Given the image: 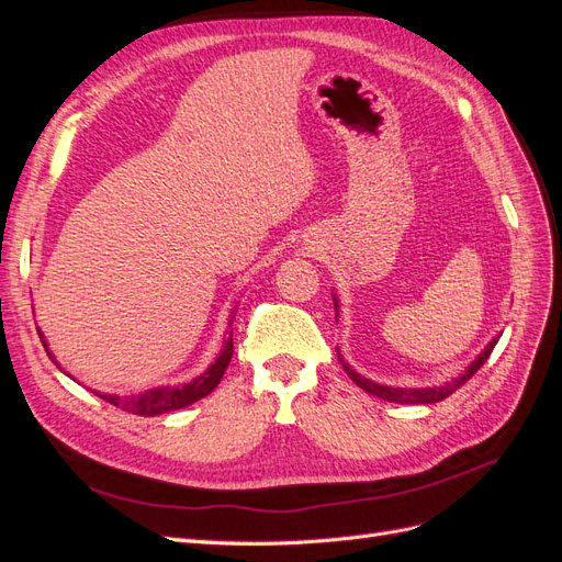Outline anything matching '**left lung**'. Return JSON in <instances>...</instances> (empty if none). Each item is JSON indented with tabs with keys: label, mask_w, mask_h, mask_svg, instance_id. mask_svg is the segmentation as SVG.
<instances>
[{
	"label": "left lung",
	"mask_w": 562,
	"mask_h": 562,
	"mask_svg": "<svg viewBox=\"0 0 562 562\" xmlns=\"http://www.w3.org/2000/svg\"><path fill=\"white\" fill-rule=\"evenodd\" d=\"M333 302H335V310H337V297H335V295H333ZM497 339H499V335L492 337V342L479 353V359H475V361L462 372V375L450 380V382H446V384H440V386H427V389H403V386L378 384V382H372V380L359 375V372H356L349 363H345L342 356H339V351H337V359H339V363H342V368L347 370V375L353 380L356 386H361L363 391H368V394L378 396V398H382V401H389V403H438V401L448 398L450 394H454V391H457L459 386H462L464 382H469V380L475 375V372L481 370V366L490 359L492 349H495Z\"/></svg>",
	"instance_id": "obj_1"
}]
</instances>
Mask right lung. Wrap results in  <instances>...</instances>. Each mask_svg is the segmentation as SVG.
Segmentation results:
<instances>
[{"label": "right lung", "mask_w": 562, "mask_h": 562, "mask_svg": "<svg viewBox=\"0 0 562 562\" xmlns=\"http://www.w3.org/2000/svg\"><path fill=\"white\" fill-rule=\"evenodd\" d=\"M37 333H40V339H42V345H44L46 353L50 356V359H54V353L48 351L44 333H42L40 328H37ZM232 353H234V342H232V333H229V337L225 339L223 351L217 353L215 363H211L209 370L203 372V375H199L196 380H192V382L178 384V386L147 389V391H143V394H138V396L98 394V391H95V394H98L100 398H103V401H108V403H112V405H116V407H122V411L133 413V415H140V417H157V415H164V413L180 411V407L192 405V403H196L199 398L211 394V391L220 384V380H223L225 370H227V366H229V361H232ZM56 366H58V363H56Z\"/></svg>", "instance_id": "1"}]
</instances>
